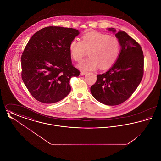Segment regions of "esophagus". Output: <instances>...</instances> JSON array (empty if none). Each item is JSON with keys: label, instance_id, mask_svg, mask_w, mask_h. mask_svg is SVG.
I'll return each mask as SVG.
<instances>
[{"label": "esophagus", "instance_id": "34e87169", "mask_svg": "<svg viewBox=\"0 0 161 161\" xmlns=\"http://www.w3.org/2000/svg\"><path fill=\"white\" fill-rule=\"evenodd\" d=\"M86 74H87V72H80V75H83V76L85 75Z\"/></svg>", "mask_w": 161, "mask_h": 161}]
</instances>
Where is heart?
<instances>
[{"label": "heart", "mask_w": 161, "mask_h": 161, "mask_svg": "<svg viewBox=\"0 0 161 161\" xmlns=\"http://www.w3.org/2000/svg\"><path fill=\"white\" fill-rule=\"evenodd\" d=\"M70 53L75 61H80L87 52L89 57L78 64L83 71L92 70L100 66L101 69L110 68L117 60L120 52V43L114 36L100 32L83 35L81 41L73 40L69 45Z\"/></svg>", "instance_id": "obj_1"}]
</instances>
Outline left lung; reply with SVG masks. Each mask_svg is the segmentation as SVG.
I'll return each mask as SVG.
<instances>
[{
	"label": "left lung",
	"instance_id": "8db88e82",
	"mask_svg": "<svg viewBox=\"0 0 161 161\" xmlns=\"http://www.w3.org/2000/svg\"><path fill=\"white\" fill-rule=\"evenodd\" d=\"M108 30L116 33L121 49L112 67L97 75L91 92L100 103L116 106L128 100L140 84L144 74V55L139 44L125 32H116L113 28Z\"/></svg>",
	"mask_w": 161,
	"mask_h": 161
}]
</instances>
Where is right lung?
I'll list each match as a JSON object with an SVG mask.
<instances>
[{
    "instance_id": "obj_1",
    "label": "right lung",
    "mask_w": 161,
    "mask_h": 161,
    "mask_svg": "<svg viewBox=\"0 0 161 161\" xmlns=\"http://www.w3.org/2000/svg\"><path fill=\"white\" fill-rule=\"evenodd\" d=\"M79 34L74 28L47 26L30 39L21 57L22 78L36 100L52 104L70 92V80L80 71L72 64L69 45Z\"/></svg>"
}]
</instances>
